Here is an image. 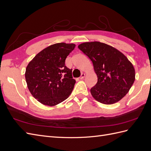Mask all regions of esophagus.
<instances>
[{"label": "esophagus", "instance_id": "obj_1", "mask_svg": "<svg viewBox=\"0 0 151 151\" xmlns=\"http://www.w3.org/2000/svg\"><path fill=\"white\" fill-rule=\"evenodd\" d=\"M85 76H86V74H85V73H82V74H81V76H80V80H82L84 77H85Z\"/></svg>", "mask_w": 151, "mask_h": 151}]
</instances>
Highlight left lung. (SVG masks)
Masks as SVG:
<instances>
[{
  "label": "left lung",
  "mask_w": 151,
  "mask_h": 151,
  "mask_svg": "<svg viewBox=\"0 0 151 151\" xmlns=\"http://www.w3.org/2000/svg\"><path fill=\"white\" fill-rule=\"evenodd\" d=\"M91 60L98 82L91 93L96 101L111 105L129 92L135 80V71L127 58L113 46L99 41L86 42L78 46Z\"/></svg>",
  "instance_id": "left-lung-1"
}]
</instances>
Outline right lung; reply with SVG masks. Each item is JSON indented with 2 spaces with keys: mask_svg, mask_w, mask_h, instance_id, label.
<instances>
[{
  "mask_svg": "<svg viewBox=\"0 0 151 151\" xmlns=\"http://www.w3.org/2000/svg\"><path fill=\"white\" fill-rule=\"evenodd\" d=\"M59 42L48 46L33 58L25 73L27 87L33 97L42 105L53 106L66 99L76 81L65 60L75 47Z\"/></svg>",
  "mask_w": 151,
  "mask_h": 151,
  "instance_id": "obj_1",
  "label": "right lung"
}]
</instances>
